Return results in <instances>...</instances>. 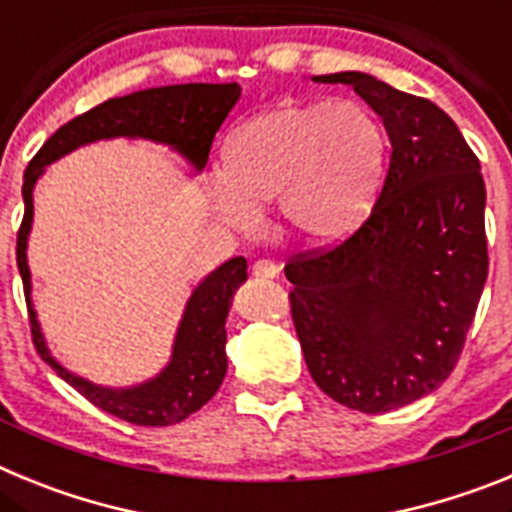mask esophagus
Masks as SVG:
<instances>
[{"label": "esophagus", "instance_id": "esophagus-1", "mask_svg": "<svg viewBox=\"0 0 512 512\" xmlns=\"http://www.w3.org/2000/svg\"><path fill=\"white\" fill-rule=\"evenodd\" d=\"M253 277H256V279L279 277V266L274 264V261H266V259L256 261V264H253Z\"/></svg>", "mask_w": 512, "mask_h": 512}]
</instances>
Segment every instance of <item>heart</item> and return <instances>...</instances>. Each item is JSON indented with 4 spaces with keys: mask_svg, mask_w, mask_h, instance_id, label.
Here are the masks:
<instances>
[{
    "mask_svg": "<svg viewBox=\"0 0 512 512\" xmlns=\"http://www.w3.org/2000/svg\"><path fill=\"white\" fill-rule=\"evenodd\" d=\"M382 158V130L361 104H282L230 135L212 205L230 228L253 230L277 202L289 233L328 246L366 217Z\"/></svg>",
    "mask_w": 512,
    "mask_h": 512,
    "instance_id": "b5f03b06",
    "label": "heart"
}]
</instances>
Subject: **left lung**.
<instances>
[{"instance_id": "8db88e82", "label": "left lung", "mask_w": 512, "mask_h": 512, "mask_svg": "<svg viewBox=\"0 0 512 512\" xmlns=\"http://www.w3.org/2000/svg\"><path fill=\"white\" fill-rule=\"evenodd\" d=\"M315 81L351 84L382 117L392 156L361 228L284 266L292 323L325 395L387 413L436 390L459 361L490 266L485 179L431 99L361 71Z\"/></svg>"}]
</instances>
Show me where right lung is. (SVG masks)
<instances>
[{
	"mask_svg": "<svg viewBox=\"0 0 512 512\" xmlns=\"http://www.w3.org/2000/svg\"><path fill=\"white\" fill-rule=\"evenodd\" d=\"M238 97H241L238 84H174V87L143 89V92L128 94V97L107 99V102L97 104L94 110L61 125L51 138L45 140L43 148L35 153V158L25 169V182H22L25 217L17 230V269H20L22 287H25L35 348L43 361H48L58 377L66 379L79 395L87 397L104 413L128 420V423L153 425V428L182 423L220 390L225 372H228L225 318H228L235 289L248 277L246 259L235 256V259L225 261L194 289L184 307L171 361L164 372L138 387H128V390L99 387V384L71 374L53 359L45 346L43 333H40L38 318H35L33 302H30L33 287H30L25 253L27 235L33 225V187L45 166L53 164L56 158L66 156L79 146L94 143V140L120 138V135L166 143L182 153L194 169L202 171L207 156H210L215 133L235 107Z\"/></svg>",
	"mask_w": 512,
	"mask_h": 512,
	"instance_id": "obj_1",
	"label": "right lung"
}]
</instances>
